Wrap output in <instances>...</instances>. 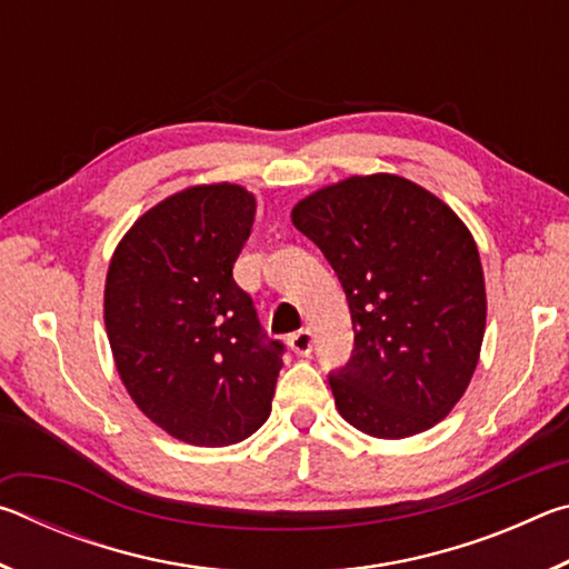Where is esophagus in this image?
<instances>
[{"label": "esophagus", "instance_id": "obj_1", "mask_svg": "<svg viewBox=\"0 0 569 569\" xmlns=\"http://www.w3.org/2000/svg\"><path fill=\"white\" fill-rule=\"evenodd\" d=\"M288 346H291V351L296 356H308V353H311V349H313V333H311V329H301V331L291 333V339H288Z\"/></svg>", "mask_w": 569, "mask_h": 569}]
</instances>
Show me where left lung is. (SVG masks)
Here are the masks:
<instances>
[{"label": "left lung", "mask_w": 569, "mask_h": 569, "mask_svg": "<svg viewBox=\"0 0 569 569\" xmlns=\"http://www.w3.org/2000/svg\"><path fill=\"white\" fill-rule=\"evenodd\" d=\"M291 218L349 301L353 351L329 373L336 409L379 439L435 427L467 391L485 339V273L467 226L389 172L316 190Z\"/></svg>", "instance_id": "left-lung-1"}]
</instances>
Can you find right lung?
Listing matches in <instances>:
<instances>
[{
	"label": "right lung",
	"instance_id": "1",
	"mask_svg": "<svg viewBox=\"0 0 569 569\" xmlns=\"http://www.w3.org/2000/svg\"><path fill=\"white\" fill-rule=\"evenodd\" d=\"M256 198L218 182L176 192L134 220L104 281V329L138 409L196 447L248 439L271 413L283 343L258 321L233 263Z\"/></svg>",
	"mask_w": 569,
	"mask_h": 569
}]
</instances>
